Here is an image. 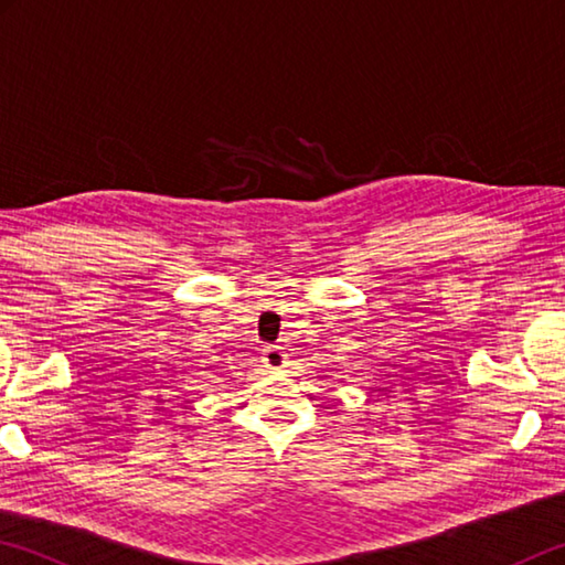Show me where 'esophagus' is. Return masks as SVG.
Here are the masks:
<instances>
[{
    "label": "esophagus",
    "instance_id": "esophagus-1",
    "mask_svg": "<svg viewBox=\"0 0 565 565\" xmlns=\"http://www.w3.org/2000/svg\"><path fill=\"white\" fill-rule=\"evenodd\" d=\"M286 363V353L281 351V347H266L264 349V366L271 369V371H279L284 369Z\"/></svg>",
    "mask_w": 565,
    "mask_h": 565
}]
</instances>
